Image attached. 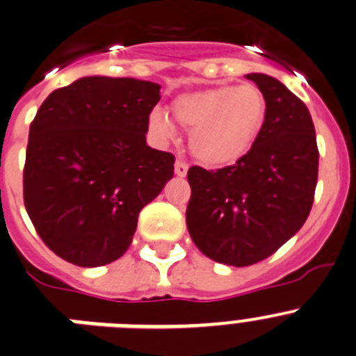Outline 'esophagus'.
<instances>
[{"label":"esophagus","mask_w":356,"mask_h":356,"mask_svg":"<svg viewBox=\"0 0 356 356\" xmlns=\"http://www.w3.org/2000/svg\"><path fill=\"white\" fill-rule=\"evenodd\" d=\"M187 171H188L187 162L181 161V159H176V162H175V172H176V176H185V175H187Z\"/></svg>","instance_id":"obj_1"}]
</instances>
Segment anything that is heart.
<instances>
[{"mask_svg":"<svg viewBox=\"0 0 356 356\" xmlns=\"http://www.w3.org/2000/svg\"><path fill=\"white\" fill-rule=\"evenodd\" d=\"M171 113L178 124L192 129V155L209 168H222L245 157L255 143L266 124L267 101L252 83L220 86L176 97ZM148 125L159 140H169L175 133L161 110L152 111Z\"/></svg>","mask_w":356,"mask_h":356,"instance_id":"1","label":"heart"}]
</instances>
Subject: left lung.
Masks as SVG:
<instances>
[{
	"label": "left lung",
	"mask_w": 356,
	"mask_h": 356,
	"mask_svg": "<svg viewBox=\"0 0 356 356\" xmlns=\"http://www.w3.org/2000/svg\"><path fill=\"white\" fill-rule=\"evenodd\" d=\"M267 117L245 157L216 171L192 165L187 227L206 257L227 266L260 262L285 245L309 216L318 181V147L306 104L280 80L250 73Z\"/></svg>",
	"instance_id": "8db88e82"
}]
</instances>
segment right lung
Returning <instances> with one entry per match:
<instances>
[{
  "label": "right lung",
  "instance_id": "obj_1",
  "mask_svg": "<svg viewBox=\"0 0 356 356\" xmlns=\"http://www.w3.org/2000/svg\"><path fill=\"white\" fill-rule=\"evenodd\" d=\"M161 86L86 76L54 90L29 127L24 206L42 241L66 262L120 259L141 209L175 172V155L147 145Z\"/></svg>",
  "mask_w": 356,
  "mask_h": 356
}]
</instances>
